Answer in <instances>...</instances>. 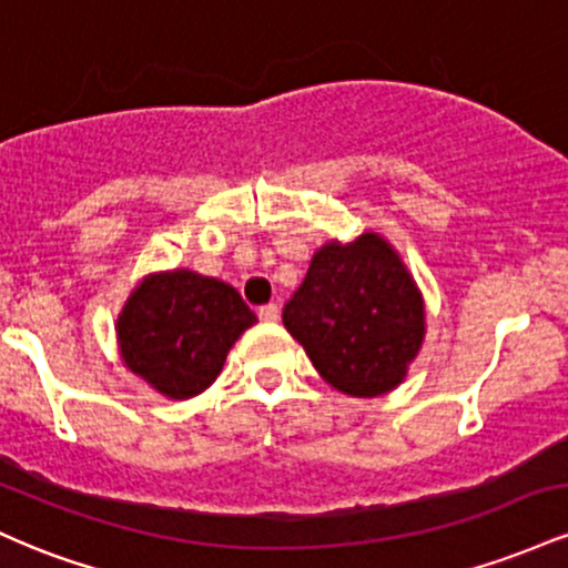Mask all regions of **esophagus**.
<instances>
[{"instance_id":"34e87169","label":"esophagus","mask_w":568,"mask_h":568,"mask_svg":"<svg viewBox=\"0 0 568 568\" xmlns=\"http://www.w3.org/2000/svg\"><path fill=\"white\" fill-rule=\"evenodd\" d=\"M277 317H280V306H277V304H264V306H258V321H264V323H277Z\"/></svg>"}]
</instances>
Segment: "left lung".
I'll return each mask as SVG.
<instances>
[{"mask_svg":"<svg viewBox=\"0 0 568 568\" xmlns=\"http://www.w3.org/2000/svg\"><path fill=\"white\" fill-rule=\"evenodd\" d=\"M283 325L317 374L349 397L393 393L425 342V298L379 232L321 245Z\"/></svg>","mask_w":568,"mask_h":568,"instance_id":"obj_1","label":"left lung"}]
</instances>
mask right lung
Segmentation results:
<instances>
[{
    "instance_id": "1",
    "label": "right lung",
    "mask_w": 568,
    "mask_h": 568,
    "mask_svg": "<svg viewBox=\"0 0 568 568\" xmlns=\"http://www.w3.org/2000/svg\"><path fill=\"white\" fill-rule=\"evenodd\" d=\"M253 323L240 293L216 277L149 272L116 317V349L154 393L186 400L216 382L232 344Z\"/></svg>"
}]
</instances>
